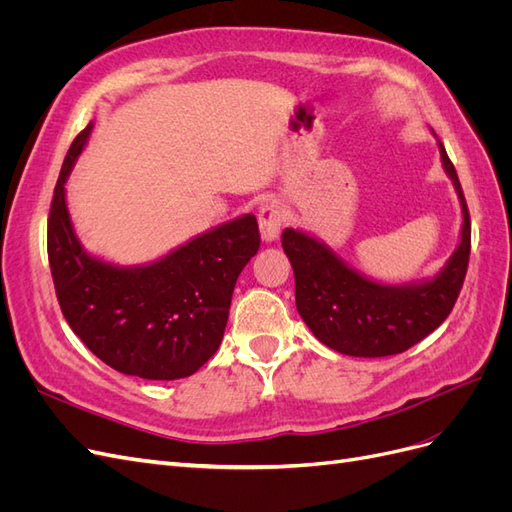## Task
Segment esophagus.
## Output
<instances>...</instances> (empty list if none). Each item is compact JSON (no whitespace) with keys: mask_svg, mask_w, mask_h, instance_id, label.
<instances>
[{"mask_svg":"<svg viewBox=\"0 0 512 512\" xmlns=\"http://www.w3.org/2000/svg\"><path fill=\"white\" fill-rule=\"evenodd\" d=\"M258 226H260V239L265 243L277 241L284 226V211L277 203L262 205L258 211Z\"/></svg>","mask_w":512,"mask_h":512,"instance_id":"1","label":"esophagus"}]
</instances>
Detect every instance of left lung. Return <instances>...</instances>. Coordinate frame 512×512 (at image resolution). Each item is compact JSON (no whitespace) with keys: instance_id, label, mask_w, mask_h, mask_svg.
I'll return each instance as SVG.
<instances>
[{"instance_id":"obj_1","label":"left lung","mask_w":512,"mask_h":512,"mask_svg":"<svg viewBox=\"0 0 512 512\" xmlns=\"http://www.w3.org/2000/svg\"><path fill=\"white\" fill-rule=\"evenodd\" d=\"M438 149L461 205V232L455 252L436 275L408 284H382L350 267L309 232H282V247L294 271L297 312L324 346L365 359L399 354L436 331L451 314L468 271L470 213L457 170L440 141Z\"/></svg>"}]
</instances>
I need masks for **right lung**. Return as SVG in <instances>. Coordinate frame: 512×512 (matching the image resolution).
I'll return each mask as SVG.
<instances>
[{"instance_id":"obj_1","label":"right lung","mask_w":512,"mask_h":512,"mask_svg":"<svg viewBox=\"0 0 512 512\" xmlns=\"http://www.w3.org/2000/svg\"><path fill=\"white\" fill-rule=\"evenodd\" d=\"M94 130L74 138L49 215V262L57 301L74 335L126 376L179 380L220 348L237 277L258 252L252 213L213 226L143 265H117L85 250L66 183Z\"/></svg>"}]
</instances>
